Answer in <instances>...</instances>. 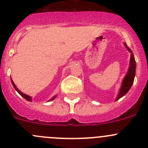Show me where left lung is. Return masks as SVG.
Here are the masks:
<instances>
[{"label": "left lung", "mask_w": 148, "mask_h": 148, "mask_svg": "<svg viewBox=\"0 0 148 148\" xmlns=\"http://www.w3.org/2000/svg\"><path fill=\"white\" fill-rule=\"evenodd\" d=\"M125 46L127 49H128L130 52L131 53V57H130V67L128 69V71L127 73L126 76L124 78L123 81H122V86L119 92L118 95H117V98H116V101L118 100L121 97L125 96L130 89L132 86V84L134 82V79H135V71H136V62H135V58H134L133 53H132V50L127 46L126 44H125Z\"/></svg>", "instance_id": "obj_1"}]
</instances>
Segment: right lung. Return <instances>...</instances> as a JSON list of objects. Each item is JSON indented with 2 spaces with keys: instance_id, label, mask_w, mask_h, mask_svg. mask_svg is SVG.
<instances>
[{
  "instance_id": "1",
  "label": "right lung",
  "mask_w": 148,
  "mask_h": 148,
  "mask_svg": "<svg viewBox=\"0 0 148 148\" xmlns=\"http://www.w3.org/2000/svg\"><path fill=\"white\" fill-rule=\"evenodd\" d=\"M11 82H12V84H13V87H14V88H15V89H16V90L18 92V94H19V95H21V96L23 97L24 98V99H26V100H28V101H30V102H31V97H30V96H28V95H25V94H23V92H21V91L19 90V89H18L17 87H16V85H15V84L13 83V82L12 81V79H11ZM55 97H56V96H55V97H53L52 98V99H51L50 100H49V101H51V100H53V99H54Z\"/></svg>"
}]
</instances>
